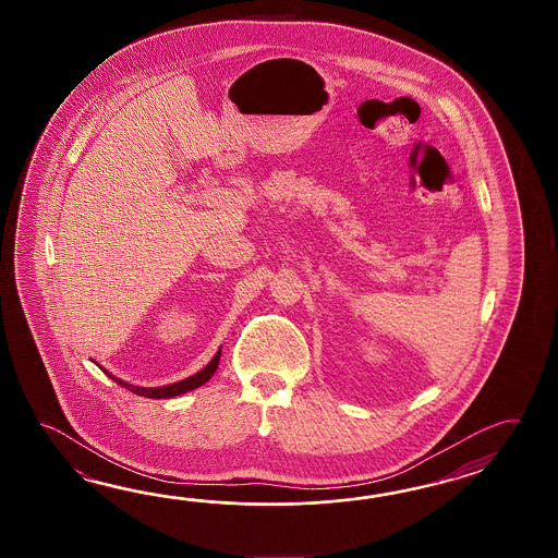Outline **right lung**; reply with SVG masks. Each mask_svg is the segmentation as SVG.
<instances>
[{
  "label": "right lung",
  "instance_id": "add662e5",
  "mask_svg": "<svg viewBox=\"0 0 558 558\" xmlns=\"http://www.w3.org/2000/svg\"><path fill=\"white\" fill-rule=\"evenodd\" d=\"M219 356H221V351H217V355L211 359V363L207 365V367L199 371V373H195L193 377H187V379L179 380V383H173V385H167V387H154V389H145V387H135V385H130V383H125V380L116 379V377H111L109 373V377L111 379H116V383L119 385H123L128 391L135 392V395H142V397H149V399H171V397H178V395H183V392L193 391V389H197V387H202L203 383H207V380L214 377L215 368L219 365Z\"/></svg>",
  "mask_w": 558,
  "mask_h": 558
}]
</instances>
